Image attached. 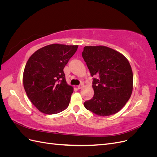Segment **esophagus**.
<instances>
[{"label": "esophagus", "instance_id": "34e87169", "mask_svg": "<svg viewBox=\"0 0 157 157\" xmlns=\"http://www.w3.org/2000/svg\"><path fill=\"white\" fill-rule=\"evenodd\" d=\"M83 87H84V84L81 83V84H80V85H78V89H81Z\"/></svg>", "mask_w": 157, "mask_h": 157}]
</instances>
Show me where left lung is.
<instances>
[{
    "instance_id": "1",
    "label": "left lung",
    "mask_w": 157,
    "mask_h": 157,
    "mask_svg": "<svg viewBox=\"0 0 157 157\" xmlns=\"http://www.w3.org/2000/svg\"><path fill=\"white\" fill-rule=\"evenodd\" d=\"M92 77L94 97L84 107L99 116H109L121 111L133 90V73L129 61L118 51L105 46H86L82 53Z\"/></svg>"
}]
</instances>
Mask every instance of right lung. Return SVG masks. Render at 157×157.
I'll list each match as a JSON object with an SVG mask.
<instances>
[{"label": "right lung", "instance_id": "1", "mask_svg": "<svg viewBox=\"0 0 157 157\" xmlns=\"http://www.w3.org/2000/svg\"><path fill=\"white\" fill-rule=\"evenodd\" d=\"M78 46L50 44L36 50L28 59L23 71V87L39 111L52 115L69 106L73 87L66 82L63 69Z\"/></svg>", "mask_w": 157, "mask_h": 157}]
</instances>
